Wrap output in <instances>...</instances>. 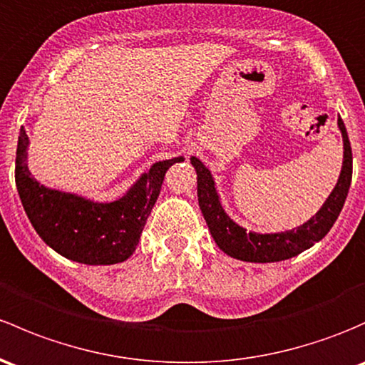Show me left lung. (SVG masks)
Returning <instances> with one entry per match:
<instances>
[{"label":"left lung","instance_id":"obj_1","mask_svg":"<svg viewBox=\"0 0 365 365\" xmlns=\"http://www.w3.org/2000/svg\"><path fill=\"white\" fill-rule=\"evenodd\" d=\"M337 128L343 136V166H341L339 178H337L334 189L309 220L282 232L247 231L243 225L236 224L222 206L212 171L197 157H190V163L197 173L199 208L208 224L215 243L222 252L227 253L232 259L245 260V262H279V260L292 259L301 252L312 248L331 231L343 210L344 201H346L351 183V171H354L350 140H348L346 128H344L341 117H337Z\"/></svg>","mask_w":365,"mask_h":365}]
</instances>
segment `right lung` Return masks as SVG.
Segmentation results:
<instances>
[{"instance_id": "right-lung-1", "label": "right lung", "mask_w": 365, "mask_h": 365, "mask_svg": "<svg viewBox=\"0 0 365 365\" xmlns=\"http://www.w3.org/2000/svg\"><path fill=\"white\" fill-rule=\"evenodd\" d=\"M29 138L21 128L15 155V185L38 236L59 255L89 266H112L136 250L147 218L160 194L164 175L182 155L159 160L115 201H94L41 185L28 166Z\"/></svg>"}]
</instances>
